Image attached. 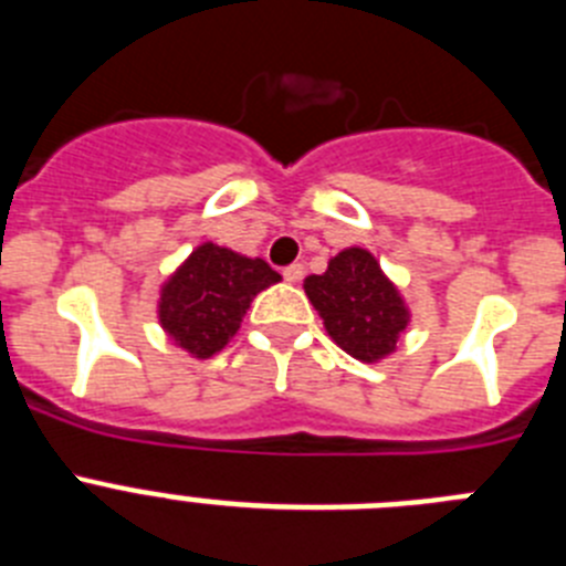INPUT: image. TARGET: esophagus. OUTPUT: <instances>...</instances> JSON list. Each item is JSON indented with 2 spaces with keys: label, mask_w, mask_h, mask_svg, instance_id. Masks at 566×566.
I'll return each mask as SVG.
<instances>
[{
  "label": "esophagus",
  "mask_w": 566,
  "mask_h": 566,
  "mask_svg": "<svg viewBox=\"0 0 566 566\" xmlns=\"http://www.w3.org/2000/svg\"><path fill=\"white\" fill-rule=\"evenodd\" d=\"M283 277H286L289 283H297V280L303 277V266H300V263H292V266L283 269Z\"/></svg>",
  "instance_id": "obj_1"
}]
</instances>
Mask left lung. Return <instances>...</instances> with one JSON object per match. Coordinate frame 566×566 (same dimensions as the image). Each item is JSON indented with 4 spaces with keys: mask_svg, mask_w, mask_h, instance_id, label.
Instances as JSON below:
<instances>
[{
    "mask_svg": "<svg viewBox=\"0 0 566 566\" xmlns=\"http://www.w3.org/2000/svg\"><path fill=\"white\" fill-rule=\"evenodd\" d=\"M303 289L328 337L363 363L388 357L411 319L399 289L365 249H343L326 272L306 277Z\"/></svg>",
    "mask_w": 566,
    "mask_h": 566,
    "instance_id": "1",
    "label": "left lung"
}]
</instances>
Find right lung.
Masks as SVG:
<instances>
[{
	"instance_id": "obj_1",
	"label": "right lung",
	"mask_w": 566,
	"mask_h": 566,
	"mask_svg": "<svg viewBox=\"0 0 566 566\" xmlns=\"http://www.w3.org/2000/svg\"><path fill=\"white\" fill-rule=\"evenodd\" d=\"M277 280L266 260L203 243L164 283L158 300L161 328L192 357H212L238 334L254 294Z\"/></svg>"
}]
</instances>
